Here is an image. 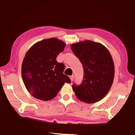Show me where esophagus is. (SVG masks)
I'll list each match as a JSON object with an SVG mask.
<instances>
[{"mask_svg":"<svg viewBox=\"0 0 135 135\" xmlns=\"http://www.w3.org/2000/svg\"><path fill=\"white\" fill-rule=\"evenodd\" d=\"M69 77H70V79H71V81H73V78H74V76H73V75H72V76H70Z\"/></svg>","mask_w":135,"mask_h":135,"instance_id":"obj_1","label":"esophagus"}]
</instances>
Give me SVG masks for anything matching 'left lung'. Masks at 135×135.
I'll use <instances>...</instances> for the list:
<instances>
[{
  "label": "left lung",
  "instance_id": "1",
  "mask_svg": "<svg viewBox=\"0 0 135 135\" xmlns=\"http://www.w3.org/2000/svg\"><path fill=\"white\" fill-rule=\"evenodd\" d=\"M71 49L84 70L82 83L72 86L77 98L88 104L101 100L109 92L114 77V62L108 50L100 43L90 40L74 43Z\"/></svg>",
  "mask_w": 135,
  "mask_h": 135
}]
</instances>
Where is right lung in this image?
Instances as JSON below:
<instances>
[{
    "instance_id": "obj_1",
    "label": "right lung",
    "mask_w": 135,
    "mask_h": 135,
    "mask_svg": "<svg viewBox=\"0 0 135 135\" xmlns=\"http://www.w3.org/2000/svg\"><path fill=\"white\" fill-rule=\"evenodd\" d=\"M65 43L50 38L35 43L26 54L22 64L21 74L27 90L37 99H53L65 83L71 80L63 74L65 65L56 57L64 51Z\"/></svg>"
}]
</instances>
